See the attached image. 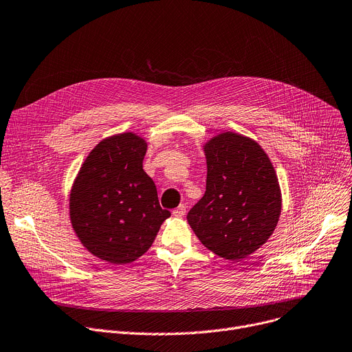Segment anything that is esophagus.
<instances>
[{
    "label": "esophagus",
    "mask_w": 352,
    "mask_h": 352,
    "mask_svg": "<svg viewBox=\"0 0 352 352\" xmlns=\"http://www.w3.org/2000/svg\"><path fill=\"white\" fill-rule=\"evenodd\" d=\"M186 214V206L184 204H180L179 207H176L173 210V215L175 217H183V215Z\"/></svg>",
    "instance_id": "34e87169"
}]
</instances>
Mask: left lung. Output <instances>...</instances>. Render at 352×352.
Returning a JSON list of instances; mask_svg holds the SVG:
<instances>
[{"mask_svg":"<svg viewBox=\"0 0 352 352\" xmlns=\"http://www.w3.org/2000/svg\"><path fill=\"white\" fill-rule=\"evenodd\" d=\"M203 149L206 193L188 211V226L215 255L244 259L278 226L282 193L275 168L261 145L241 133L221 132Z\"/></svg>","mask_w":352,"mask_h":352,"instance_id":"1","label":"left lung"}]
</instances>
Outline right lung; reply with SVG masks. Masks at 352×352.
I'll use <instances>...</instances> for the list:
<instances>
[{"label":"right lung","instance_id":"obj_1","mask_svg":"<svg viewBox=\"0 0 352 352\" xmlns=\"http://www.w3.org/2000/svg\"><path fill=\"white\" fill-rule=\"evenodd\" d=\"M146 149V141L133 132L104 138L72 184V227L83 247L108 263L124 265L142 256L170 217L142 168Z\"/></svg>","mask_w":352,"mask_h":352}]
</instances>
